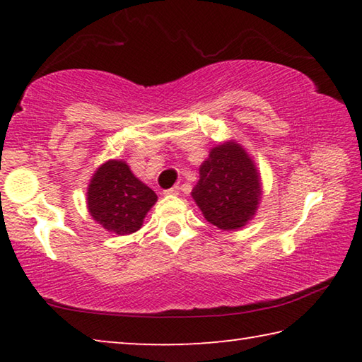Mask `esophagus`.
I'll list each match as a JSON object with an SVG mask.
<instances>
[{
  "label": "esophagus",
  "instance_id": "esophagus-1",
  "mask_svg": "<svg viewBox=\"0 0 362 362\" xmlns=\"http://www.w3.org/2000/svg\"><path fill=\"white\" fill-rule=\"evenodd\" d=\"M179 192H180V188L175 185V187H173V188L166 189V192H164V194H166V196H174V194H179Z\"/></svg>",
  "mask_w": 362,
  "mask_h": 362
}]
</instances>
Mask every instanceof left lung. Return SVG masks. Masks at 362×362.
I'll list each match as a JSON object with an SVG mask.
<instances>
[{"instance_id": "left-lung-1", "label": "left lung", "mask_w": 362, "mask_h": 362, "mask_svg": "<svg viewBox=\"0 0 362 362\" xmlns=\"http://www.w3.org/2000/svg\"><path fill=\"white\" fill-rule=\"evenodd\" d=\"M262 194L259 168L247 150L233 139L212 146L192 189L204 218L223 231L246 226L255 217Z\"/></svg>"}]
</instances>
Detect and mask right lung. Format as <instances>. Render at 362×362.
<instances>
[{
	"label": "right lung",
	"mask_w": 362,
	"mask_h": 362,
	"mask_svg": "<svg viewBox=\"0 0 362 362\" xmlns=\"http://www.w3.org/2000/svg\"><path fill=\"white\" fill-rule=\"evenodd\" d=\"M158 196L132 174L122 159H108L90 177L86 204L103 230L116 235H132L142 228L146 214Z\"/></svg>",
	"instance_id": "add662e5"
}]
</instances>
